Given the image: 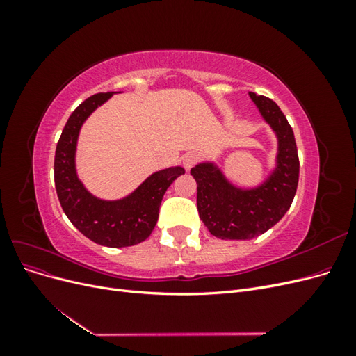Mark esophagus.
Here are the masks:
<instances>
[{
	"label": "esophagus",
	"instance_id": "34e87169",
	"mask_svg": "<svg viewBox=\"0 0 356 356\" xmlns=\"http://www.w3.org/2000/svg\"><path fill=\"white\" fill-rule=\"evenodd\" d=\"M197 159H199V157H197L196 153H187V154L182 156V166H184V168L188 170V169H191L193 166L196 165Z\"/></svg>",
	"mask_w": 356,
	"mask_h": 356
}]
</instances>
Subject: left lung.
Returning a JSON list of instances; mask_svg holds the SVG:
<instances>
[{"mask_svg": "<svg viewBox=\"0 0 356 356\" xmlns=\"http://www.w3.org/2000/svg\"><path fill=\"white\" fill-rule=\"evenodd\" d=\"M250 98L276 136L275 165L266 178L257 186H238L212 159L190 170L197 184L199 217L224 241L252 239L273 227L289 209L298 184L297 145L286 117L266 96L250 92Z\"/></svg>", "mask_w": 356, "mask_h": 356, "instance_id": "obj_1", "label": "left lung"}]
</instances>
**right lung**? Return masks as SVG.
<instances>
[{
	"label": "right lung",
	"mask_w": 356,
	"mask_h": 356,
	"mask_svg": "<svg viewBox=\"0 0 356 356\" xmlns=\"http://www.w3.org/2000/svg\"><path fill=\"white\" fill-rule=\"evenodd\" d=\"M114 93L93 95L80 104L63 127L55 154V186L60 207L68 220L86 238L110 248H124L144 242L159 218L161 199L184 168L170 166L148 175L134 191L120 199H101L83 184L77 174V143L90 114Z\"/></svg>",
	"instance_id": "add662e5"
}]
</instances>
